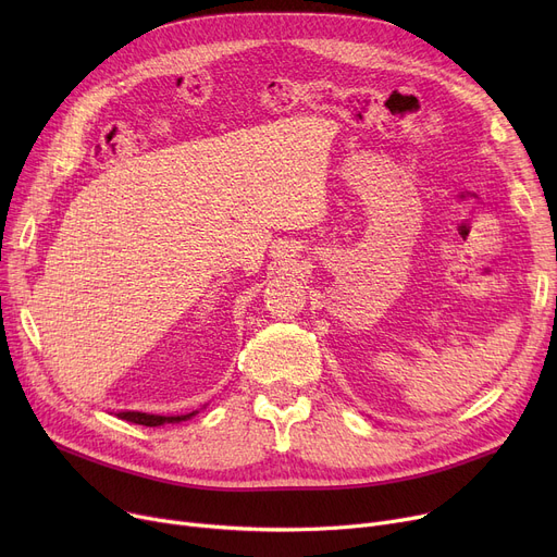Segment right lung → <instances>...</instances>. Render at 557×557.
Returning <instances> with one entry per match:
<instances>
[{
    "label": "right lung",
    "mask_w": 557,
    "mask_h": 557,
    "mask_svg": "<svg viewBox=\"0 0 557 557\" xmlns=\"http://www.w3.org/2000/svg\"><path fill=\"white\" fill-rule=\"evenodd\" d=\"M194 413H187V416H149V413H135V411H126V413H120L116 418H122L126 422H133V424H141V426H162V424H175V422H183V420H189L194 418Z\"/></svg>",
    "instance_id": "add662e5"
}]
</instances>
